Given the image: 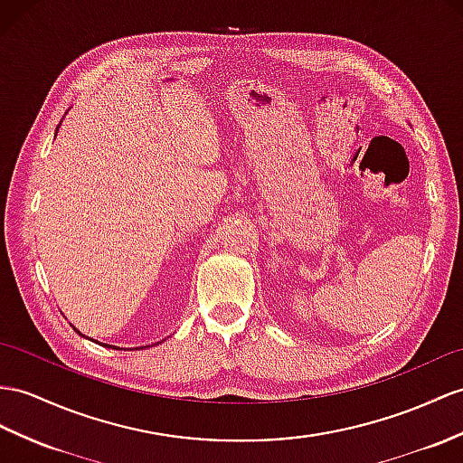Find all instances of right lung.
Segmentation results:
<instances>
[{
    "label": "right lung",
    "mask_w": 463,
    "mask_h": 463,
    "mask_svg": "<svg viewBox=\"0 0 463 463\" xmlns=\"http://www.w3.org/2000/svg\"><path fill=\"white\" fill-rule=\"evenodd\" d=\"M78 334H80V332H78ZM104 345H108V344H104Z\"/></svg>",
    "instance_id": "add662e5"
}]
</instances>
